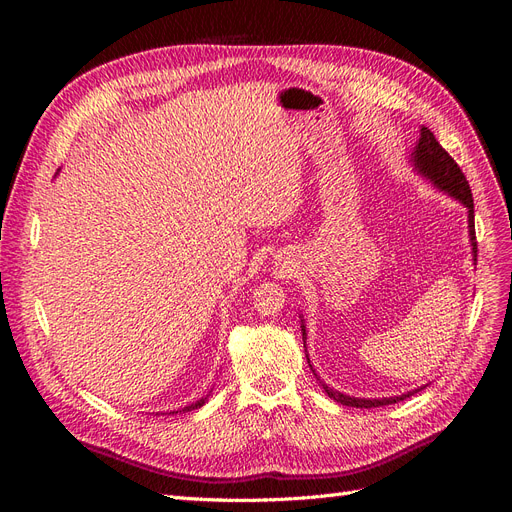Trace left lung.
<instances>
[{"instance_id": "8db88e82", "label": "left lung", "mask_w": 512, "mask_h": 512, "mask_svg": "<svg viewBox=\"0 0 512 512\" xmlns=\"http://www.w3.org/2000/svg\"><path fill=\"white\" fill-rule=\"evenodd\" d=\"M410 162L416 170V175H421L423 179H427L433 188L448 194L451 198L459 200V203L468 209V235H470V245H472V260L476 265V232H474V200H472V192H470V185L466 181V175L461 173V168L457 166V162L448 156V153L442 149V145L436 141V136H433L431 130H427L425 126H421V134H418V141L410 153ZM301 318V333H303V346H305V320ZM307 350V348H305ZM307 363H309V356H307ZM312 367V365H309ZM314 371V367H312ZM316 376V371H314ZM318 378V376H316ZM320 380V378H318ZM322 384L324 393H327L331 399H335L337 404L342 406H350V408H378V406H389V404H397V401L406 399L414 393H418L421 389H414L408 393H401L395 397H380V399H369V397H352V395H344L339 391H333L331 386Z\"/></svg>"}]
</instances>
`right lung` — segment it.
I'll return each mask as SVG.
<instances>
[{
	"label": "right lung",
	"instance_id": "right-lung-1",
	"mask_svg": "<svg viewBox=\"0 0 512 512\" xmlns=\"http://www.w3.org/2000/svg\"><path fill=\"white\" fill-rule=\"evenodd\" d=\"M209 395H211V391H209ZM209 395H205V397H200L198 401H194V404H190V406H185V408H181V410H177V412H192V410H198V408H203L205 406V401L209 399ZM175 410L173 412H168V414H177Z\"/></svg>",
	"mask_w": 512,
	"mask_h": 512
}]
</instances>
